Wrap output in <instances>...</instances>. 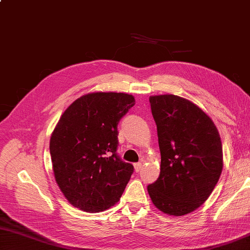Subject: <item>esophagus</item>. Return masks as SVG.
<instances>
[{
	"instance_id": "esophagus-1",
	"label": "esophagus",
	"mask_w": 250,
	"mask_h": 250,
	"mask_svg": "<svg viewBox=\"0 0 250 250\" xmlns=\"http://www.w3.org/2000/svg\"><path fill=\"white\" fill-rule=\"evenodd\" d=\"M142 167H143V165H142V163H135L134 164V169H135V171L137 172H139L141 169H142Z\"/></svg>"
}]
</instances>
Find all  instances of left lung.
<instances>
[{"mask_svg":"<svg viewBox=\"0 0 250 250\" xmlns=\"http://www.w3.org/2000/svg\"><path fill=\"white\" fill-rule=\"evenodd\" d=\"M157 126L161 172L147 186L154 206L185 215L206 202L223 169L216 126L200 108L176 95L149 97Z\"/></svg>","mask_w":250,"mask_h":250,"instance_id":"1","label":"left lung"}]
</instances>
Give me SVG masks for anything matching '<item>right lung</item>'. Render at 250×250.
I'll use <instances>...</instances> for the list:
<instances>
[{"mask_svg":"<svg viewBox=\"0 0 250 250\" xmlns=\"http://www.w3.org/2000/svg\"><path fill=\"white\" fill-rule=\"evenodd\" d=\"M134 106L125 93L82 96L63 112L50 139L56 181L72 206L101 212L120 200L133 165L118 155V124Z\"/></svg>","mask_w":250,"mask_h":250,"instance_id":"1","label":"right lung"}]
</instances>
